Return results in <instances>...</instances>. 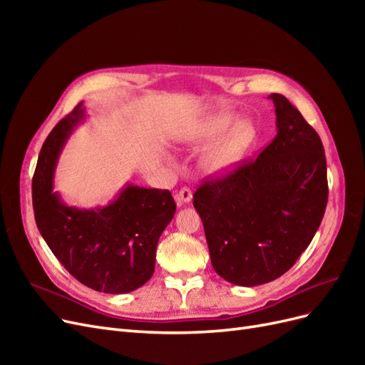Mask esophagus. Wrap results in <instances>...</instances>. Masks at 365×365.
<instances>
[{
	"instance_id": "esophagus-1",
	"label": "esophagus",
	"mask_w": 365,
	"mask_h": 365,
	"mask_svg": "<svg viewBox=\"0 0 365 365\" xmlns=\"http://www.w3.org/2000/svg\"><path fill=\"white\" fill-rule=\"evenodd\" d=\"M175 200L178 204H187L192 201V190L189 189V187H182V189H180L178 192H176L175 195Z\"/></svg>"
}]
</instances>
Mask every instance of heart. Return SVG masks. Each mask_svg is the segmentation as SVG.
<instances>
[{
	"instance_id": "1",
	"label": "heart",
	"mask_w": 365,
	"mask_h": 365,
	"mask_svg": "<svg viewBox=\"0 0 365 365\" xmlns=\"http://www.w3.org/2000/svg\"><path fill=\"white\" fill-rule=\"evenodd\" d=\"M231 115H220L197 130L196 143H208L216 138L231 121ZM256 138V126L250 120H240L233 125L225 135L213 143L201 157V168L210 175H222L233 170L247 157L250 148Z\"/></svg>"
}]
</instances>
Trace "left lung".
Instances as JSON below:
<instances>
[{
	"instance_id": "obj_1",
	"label": "left lung",
	"mask_w": 365,
	"mask_h": 365,
	"mask_svg": "<svg viewBox=\"0 0 365 365\" xmlns=\"http://www.w3.org/2000/svg\"><path fill=\"white\" fill-rule=\"evenodd\" d=\"M277 135L257 158L210 176L193 195L215 271L256 286L294 267L322 224L329 187L317 130L282 94L269 96Z\"/></svg>"
}]
</instances>
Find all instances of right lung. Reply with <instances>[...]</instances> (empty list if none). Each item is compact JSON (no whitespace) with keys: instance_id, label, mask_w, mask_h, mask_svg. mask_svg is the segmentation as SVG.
I'll list each match as a JSON object with an SVG mask.
<instances>
[{"instance_id":"1","label":"right lung","mask_w":365,"mask_h":365,"mask_svg":"<svg viewBox=\"0 0 365 365\" xmlns=\"http://www.w3.org/2000/svg\"><path fill=\"white\" fill-rule=\"evenodd\" d=\"M85 117L82 103L43 141L31 182L41 236L74 279L94 291L125 294L145 284L155 269V250L175 215L169 190L128 185L103 208L79 210L53 192V170L71 129Z\"/></svg>"}]
</instances>
